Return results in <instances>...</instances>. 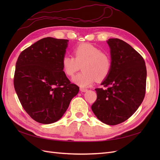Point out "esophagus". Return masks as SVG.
I'll use <instances>...</instances> for the list:
<instances>
[{"label": "esophagus", "instance_id": "34e87169", "mask_svg": "<svg viewBox=\"0 0 160 160\" xmlns=\"http://www.w3.org/2000/svg\"><path fill=\"white\" fill-rule=\"evenodd\" d=\"M88 90V89H85V88H80V91H81V92H86Z\"/></svg>", "mask_w": 160, "mask_h": 160}]
</instances>
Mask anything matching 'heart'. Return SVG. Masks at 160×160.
I'll use <instances>...</instances> for the list:
<instances>
[{"mask_svg": "<svg viewBox=\"0 0 160 160\" xmlns=\"http://www.w3.org/2000/svg\"><path fill=\"white\" fill-rule=\"evenodd\" d=\"M74 57L65 54L61 60L62 69L68 77L73 76L81 67L83 71L72 81L82 88L89 87L95 81L101 82L108 78L112 69V60L107 52L95 46L83 43L73 49Z\"/></svg>", "mask_w": 160, "mask_h": 160, "instance_id": "heart-1", "label": "heart"}]
</instances>
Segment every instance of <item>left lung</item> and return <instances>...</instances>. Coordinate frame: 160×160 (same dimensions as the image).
I'll return each mask as SVG.
<instances>
[{"label": "left lung", "mask_w": 160, "mask_h": 160, "mask_svg": "<svg viewBox=\"0 0 160 160\" xmlns=\"http://www.w3.org/2000/svg\"><path fill=\"white\" fill-rule=\"evenodd\" d=\"M112 69L97 88L91 109L101 122L115 125L126 121L141 105L146 95L147 71L142 56L127 42L110 38Z\"/></svg>", "instance_id": "obj_1"}]
</instances>
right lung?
<instances>
[{
    "label": "right lung",
    "instance_id": "right-lung-1",
    "mask_svg": "<svg viewBox=\"0 0 160 160\" xmlns=\"http://www.w3.org/2000/svg\"><path fill=\"white\" fill-rule=\"evenodd\" d=\"M67 42L43 38L18 57L14 89L23 109L37 122L49 124L61 119L79 91L62 69Z\"/></svg>",
    "mask_w": 160,
    "mask_h": 160
}]
</instances>
